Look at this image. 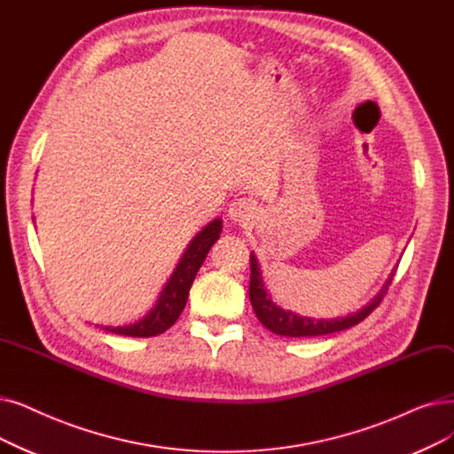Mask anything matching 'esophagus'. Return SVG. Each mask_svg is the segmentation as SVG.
<instances>
[{
	"label": "esophagus",
	"mask_w": 454,
	"mask_h": 454,
	"mask_svg": "<svg viewBox=\"0 0 454 454\" xmlns=\"http://www.w3.org/2000/svg\"><path fill=\"white\" fill-rule=\"evenodd\" d=\"M228 216L239 226H248L258 219V207H255V204L250 199H235L230 204Z\"/></svg>",
	"instance_id": "1"
}]
</instances>
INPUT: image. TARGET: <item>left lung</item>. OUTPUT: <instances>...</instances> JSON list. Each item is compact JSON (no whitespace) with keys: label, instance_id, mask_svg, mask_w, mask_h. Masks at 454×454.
I'll list each match as a JSON object with an SVG mask.
<instances>
[{"label":"left lung","instance_id":"left-lung-1","mask_svg":"<svg viewBox=\"0 0 454 454\" xmlns=\"http://www.w3.org/2000/svg\"><path fill=\"white\" fill-rule=\"evenodd\" d=\"M391 280L393 278H387V282L384 284V287L380 289L377 297H374L364 309H360L356 313L347 315V317H340V319H330V321H326V319H309V317H302V315H297V313H293L289 309L276 306L270 301V294L263 287V280H262V274H260V269H258V260H255L254 254H250V287H248V294H250L252 308L255 311V317L260 319V323L265 328H269L274 333H278V336H286V338L326 336V333L341 332V330H347L354 325L362 323L367 317V315L382 302V299L386 297V293L389 289Z\"/></svg>","mask_w":454,"mask_h":454}]
</instances>
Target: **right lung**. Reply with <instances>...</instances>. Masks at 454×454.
<instances>
[{
	"mask_svg": "<svg viewBox=\"0 0 454 454\" xmlns=\"http://www.w3.org/2000/svg\"><path fill=\"white\" fill-rule=\"evenodd\" d=\"M221 231H223V221L215 219L199 235H196V238L191 241V245L187 247L185 254L182 255V262L178 263V267H176L170 280L167 282L160 301H157L155 308L146 315L145 319L128 326H106V330L113 333H121V336H129V338H152V336H157V333H163L165 330H168L182 315L194 276L202 267L209 248L215 245L216 239H219Z\"/></svg>",
	"mask_w": 454,
	"mask_h": 454,
	"instance_id": "1",
	"label": "right lung"
}]
</instances>
